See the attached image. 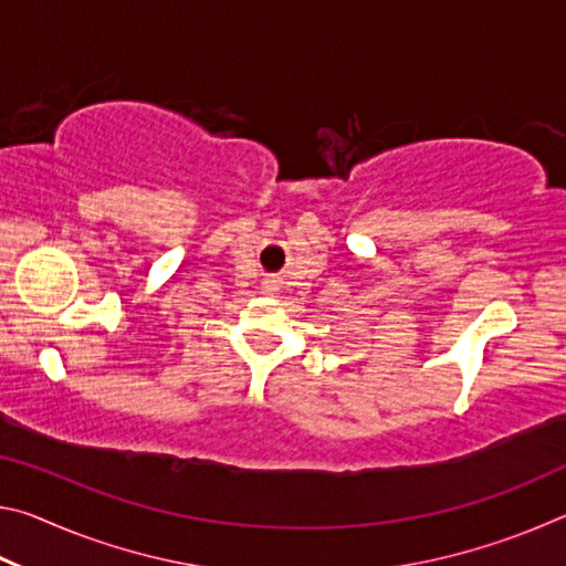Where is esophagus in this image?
I'll use <instances>...</instances> for the list:
<instances>
[{
	"label": "esophagus",
	"instance_id": "1",
	"mask_svg": "<svg viewBox=\"0 0 566 566\" xmlns=\"http://www.w3.org/2000/svg\"><path fill=\"white\" fill-rule=\"evenodd\" d=\"M264 284H266V290H270V292H274L276 286H280V284H276V280H266Z\"/></svg>",
	"mask_w": 566,
	"mask_h": 566
}]
</instances>
